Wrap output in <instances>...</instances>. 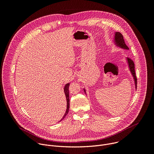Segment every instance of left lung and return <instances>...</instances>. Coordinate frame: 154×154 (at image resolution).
<instances>
[{
    "label": "left lung",
    "mask_w": 154,
    "mask_h": 154,
    "mask_svg": "<svg viewBox=\"0 0 154 154\" xmlns=\"http://www.w3.org/2000/svg\"><path fill=\"white\" fill-rule=\"evenodd\" d=\"M115 41L116 45L118 46L121 47V48H124L125 49H128V48L127 46L125 45L124 36L123 35L119 33V32H116L115 33ZM127 61L128 64V66L130 70V72H131V74H132L134 80H135V88L137 89V78L135 74V64L134 62L132 60H131L129 58H127ZM84 91L85 93V90H84Z\"/></svg>",
    "instance_id": "obj_1"
}]
</instances>
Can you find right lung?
Returning a JSON list of instances; mask_svg holds the SVG:
<instances>
[{
  "label": "right lung",
  "mask_w": 154,
  "mask_h": 154,
  "mask_svg": "<svg viewBox=\"0 0 154 154\" xmlns=\"http://www.w3.org/2000/svg\"><path fill=\"white\" fill-rule=\"evenodd\" d=\"M69 83H68L65 85L64 88V94L66 95V100H67V108H66V113L64 114V115L63 116V118L61 119V121H62L65 116L67 115V114L69 112Z\"/></svg>",
  "instance_id": "add662e5"
}]
</instances>
